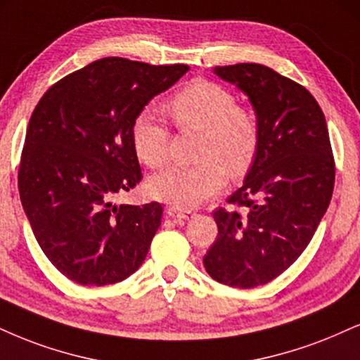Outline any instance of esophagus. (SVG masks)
I'll use <instances>...</instances> for the list:
<instances>
[{
  "label": "esophagus",
  "mask_w": 360,
  "mask_h": 360,
  "mask_svg": "<svg viewBox=\"0 0 360 360\" xmlns=\"http://www.w3.org/2000/svg\"><path fill=\"white\" fill-rule=\"evenodd\" d=\"M166 213L171 216V218H179V219H189L193 216L191 211L188 210H179V207H174V206H169Z\"/></svg>",
  "instance_id": "1"
}]
</instances>
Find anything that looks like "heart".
Wrapping results in <instances>:
<instances>
[{
  "mask_svg": "<svg viewBox=\"0 0 360 360\" xmlns=\"http://www.w3.org/2000/svg\"><path fill=\"white\" fill-rule=\"evenodd\" d=\"M169 115L179 127L205 132L199 166H169L150 177L149 193L159 201L191 210L221 193L226 171L241 176L248 171L258 149V124L236 98L214 82L198 80L176 94L167 103ZM132 141L142 162L159 167L167 159L169 129L146 109L137 115Z\"/></svg>",
  "mask_w": 360,
  "mask_h": 360,
  "instance_id": "1",
  "label": "heart"
}]
</instances>
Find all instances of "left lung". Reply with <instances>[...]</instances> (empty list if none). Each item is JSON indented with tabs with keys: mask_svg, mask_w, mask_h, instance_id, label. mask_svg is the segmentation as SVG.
I'll return each mask as SVG.
<instances>
[{
	"mask_svg": "<svg viewBox=\"0 0 360 360\" xmlns=\"http://www.w3.org/2000/svg\"><path fill=\"white\" fill-rule=\"evenodd\" d=\"M255 110L258 149L243 186L218 210V238L205 255L211 278L253 288L276 278L300 257L330 202L335 167L327 122L309 90L259 63L214 67Z\"/></svg>",
	"mask_w": 360,
	"mask_h": 360,
	"instance_id": "8db88e82",
	"label": "left lung"
}]
</instances>
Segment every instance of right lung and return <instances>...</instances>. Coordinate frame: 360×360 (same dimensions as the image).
<instances>
[{
    "mask_svg": "<svg viewBox=\"0 0 360 360\" xmlns=\"http://www.w3.org/2000/svg\"><path fill=\"white\" fill-rule=\"evenodd\" d=\"M188 70L109 56L56 82L34 107L18 172L21 205L43 253L75 283H117L146 259L162 206L112 199L142 179L137 115Z\"/></svg>",
    "mask_w": 360,
    "mask_h": 360,
    "instance_id": "add662e5",
    "label": "right lung"
}]
</instances>
